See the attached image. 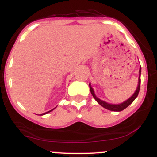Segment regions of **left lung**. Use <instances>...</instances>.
Returning <instances> with one entry per match:
<instances>
[{
  "label": "left lung",
  "instance_id": "left-lung-1",
  "mask_svg": "<svg viewBox=\"0 0 157 157\" xmlns=\"http://www.w3.org/2000/svg\"><path fill=\"white\" fill-rule=\"evenodd\" d=\"M140 77H139V82H138V86L137 88H136V90L135 91L134 94H133V96H132L130 98H129L128 100H126L125 102H124V103H121V104H109V103H106V102L103 101V100H100L99 98H97V97H96V95L94 94V90H93V88L90 86V92H91V94L93 95V97H94V98L95 99L96 101L97 102V103H99V104L100 105V106H102L103 107L106 108V109H109V110H111V111H122L124 110V109H126V108L127 107V106H129V105L131 104L132 103H133V101H134L135 99L136 98V97L138 96V94H139V91H140V73H141V68H140Z\"/></svg>",
  "mask_w": 157,
  "mask_h": 157
}]
</instances>
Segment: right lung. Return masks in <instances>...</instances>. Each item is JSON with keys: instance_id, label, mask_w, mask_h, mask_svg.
<instances>
[{"instance_id": "1", "label": "right lung", "mask_w": 157, "mask_h": 157, "mask_svg": "<svg viewBox=\"0 0 157 157\" xmlns=\"http://www.w3.org/2000/svg\"><path fill=\"white\" fill-rule=\"evenodd\" d=\"M53 109H51V110H50V111H48V112H46V113H43V114H41V115H44V114H46V113H49V112H51V111H52V110H53Z\"/></svg>"}]
</instances>
